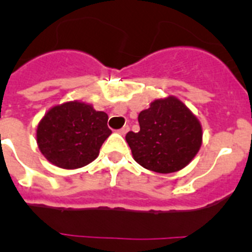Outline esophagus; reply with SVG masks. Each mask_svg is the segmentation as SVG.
I'll use <instances>...</instances> for the list:
<instances>
[{
  "instance_id": "obj_1",
  "label": "esophagus",
  "mask_w": 252,
  "mask_h": 252,
  "mask_svg": "<svg viewBox=\"0 0 252 252\" xmlns=\"http://www.w3.org/2000/svg\"><path fill=\"white\" fill-rule=\"evenodd\" d=\"M128 130H130V127H128L127 125H125L124 127L120 128V130H119V133H121V135H126V133L128 132Z\"/></svg>"
}]
</instances>
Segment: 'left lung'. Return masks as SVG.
I'll return each instance as SVG.
<instances>
[{"instance_id":"1","label":"left lung","mask_w":252,"mask_h":252,"mask_svg":"<svg viewBox=\"0 0 252 252\" xmlns=\"http://www.w3.org/2000/svg\"><path fill=\"white\" fill-rule=\"evenodd\" d=\"M140 131L127 132L126 141L135 161L157 173H174L197 155L202 126L188 107L175 97L155 99L139 115Z\"/></svg>"}]
</instances>
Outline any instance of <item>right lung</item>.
Instances as JSON below:
<instances>
[{
    "label": "right lung",
    "mask_w": 252,
    "mask_h": 252,
    "mask_svg": "<svg viewBox=\"0 0 252 252\" xmlns=\"http://www.w3.org/2000/svg\"><path fill=\"white\" fill-rule=\"evenodd\" d=\"M108 116L83 102H66L48 111L37 125L36 141L44 157L63 169L92 162L112 131Z\"/></svg>",
    "instance_id": "right-lung-1"
}]
</instances>
